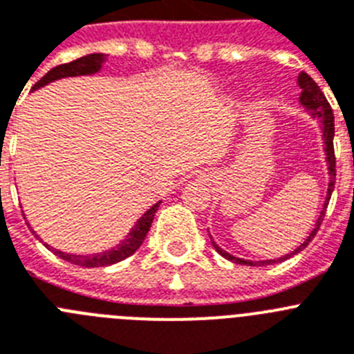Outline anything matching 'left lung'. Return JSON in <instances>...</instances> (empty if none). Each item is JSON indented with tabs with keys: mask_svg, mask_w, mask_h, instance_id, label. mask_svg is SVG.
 <instances>
[{
	"mask_svg": "<svg viewBox=\"0 0 354 354\" xmlns=\"http://www.w3.org/2000/svg\"><path fill=\"white\" fill-rule=\"evenodd\" d=\"M297 82H299V87L303 88V92H301V104L303 106H306V109L312 112L313 118H319L322 122V137H324V144H326V160H328V173H330V183H328V196H326V201H324V207H322V212L321 215H319L317 219V224H315V228H313V232L310 233V236L306 239L303 244L297 248V250L292 251L290 254H287V257L279 258V260H266V262H250V260H242V258H235L232 257L230 253H226V251H223L219 248V245L215 244L214 241H212V244H214L215 251L221 254V257L228 258V260H232V262L235 263H242V266H270V263L274 262H281V260H287V258H290L292 254L299 253V251H303L306 248V245L310 244V241H312L313 236H315V233H317L319 226H321L322 219H324L326 215V208H328V203H330V198H331V192H333L335 189V180H337V169H335V149H333V135H335V119H333V112H331V106L330 103H328V100H326V96L322 94V91L319 88V85L313 82L312 78H310L306 73H301L299 78H297ZM212 239V236H210Z\"/></svg>",
	"mask_w": 354,
	"mask_h": 354,
	"instance_id": "1",
	"label": "left lung"
}]
</instances>
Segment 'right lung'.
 <instances>
[{"label":"right lung","mask_w":354,"mask_h":354,"mask_svg":"<svg viewBox=\"0 0 354 354\" xmlns=\"http://www.w3.org/2000/svg\"><path fill=\"white\" fill-rule=\"evenodd\" d=\"M106 60L103 53H92L87 55V57H82L78 60H73L69 64H62V66L53 67L51 71H48L44 76H42L33 88H39L42 85L49 84V82H53V80L58 78H66V76H78V75H92V73H96L100 71L101 64ZM158 205H153L146 214L137 221V224L133 226L128 235H126L124 241L118 245V248H113L110 251H104V253H97V254H69V253H62V251H57L53 248H49V250L53 251L55 254L62 258V260H67V262L75 263V266H82V267H104V266H112V263H118L124 258H128L130 254H133L135 251L139 250L140 244L146 239L147 232L151 228L153 217H155L156 210H158Z\"/></svg>","instance_id":"add662e5"}]
</instances>
